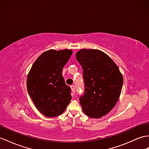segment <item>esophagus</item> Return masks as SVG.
<instances>
[{
	"label": "esophagus",
	"mask_w": 149,
	"mask_h": 149,
	"mask_svg": "<svg viewBox=\"0 0 149 149\" xmlns=\"http://www.w3.org/2000/svg\"><path fill=\"white\" fill-rule=\"evenodd\" d=\"M70 87H71L72 91L74 93H75V86H70Z\"/></svg>",
	"instance_id": "34e87169"
}]
</instances>
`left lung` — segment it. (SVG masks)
<instances>
[{"label": "left lung", "instance_id": "obj_1", "mask_svg": "<svg viewBox=\"0 0 149 149\" xmlns=\"http://www.w3.org/2000/svg\"><path fill=\"white\" fill-rule=\"evenodd\" d=\"M83 70L84 93L79 98L83 111L100 118L114 107L120 96L123 79L110 57L98 49H81L75 54Z\"/></svg>", "mask_w": 149, "mask_h": 149}]
</instances>
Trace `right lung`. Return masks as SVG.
<instances>
[{
  "label": "right lung",
  "mask_w": 149,
  "mask_h": 149,
  "mask_svg": "<svg viewBox=\"0 0 149 149\" xmlns=\"http://www.w3.org/2000/svg\"><path fill=\"white\" fill-rule=\"evenodd\" d=\"M72 54L71 49H49L38 57L29 72L27 89L38 111L47 117L62 114L72 99L62 70Z\"/></svg>",
  "instance_id": "right-lung-1"
}]
</instances>
